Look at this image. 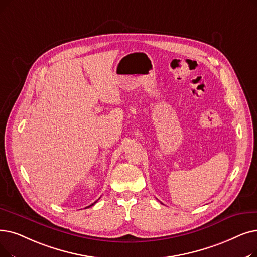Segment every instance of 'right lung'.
Wrapping results in <instances>:
<instances>
[{
    "label": "right lung",
    "instance_id": "1",
    "mask_svg": "<svg viewBox=\"0 0 257 257\" xmlns=\"http://www.w3.org/2000/svg\"><path fill=\"white\" fill-rule=\"evenodd\" d=\"M96 202H97V200H96ZM96 202H94V203H93V204H91V205H90V206H88V207H87V208H89V207H91V206H93V205H94V204H95V203H96Z\"/></svg>",
    "mask_w": 257,
    "mask_h": 257
}]
</instances>
